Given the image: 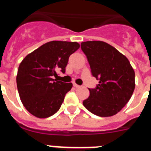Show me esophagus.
<instances>
[{"label":"esophagus","mask_w":151,"mask_h":151,"mask_svg":"<svg viewBox=\"0 0 151 151\" xmlns=\"http://www.w3.org/2000/svg\"><path fill=\"white\" fill-rule=\"evenodd\" d=\"M73 86H74L75 88H79L80 87V85H77V84H76V83H73Z\"/></svg>","instance_id":"esophagus-1"}]
</instances>
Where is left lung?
<instances>
[{"instance_id":"8db88e82","label":"left lung","mask_w":151,"mask_h":151,"mask_svg":"<svg viewBox=\"0 0 151 151\" xmlns=\"http://www.w3.org/2000/svg\"><path fill=\"white\" fill-rule=\"evenodd\" d=\"M81 48L87 57L92 76L99 81L83 101L88 111L101 117L116 114L134 90V72L129 60L115 47L100 41H85Z\"/></svg>"}]
</instances>
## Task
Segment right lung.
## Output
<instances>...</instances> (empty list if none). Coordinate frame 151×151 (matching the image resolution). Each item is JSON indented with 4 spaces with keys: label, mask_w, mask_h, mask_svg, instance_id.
Masks as SVG:
<instances>
[{
    "label": "right lung",
    "mask_w": 151,
    "mask_h": 151,
    "mask_svg": "<svg viewBox=\"0 0 151 151\" xmlns=\"http://www.w3.org/2000/svg\"><path fill=\"white\" fill-rule=\"evenodd\" d=\"M79 44L53 41L28 54L19 66L17 89L22 104L38 118H47L60 110L72 83L53 79L57 72H66L69 56Z\"/></svg>",
    "instance_id": "right-lung-1"
}]
</instances>
